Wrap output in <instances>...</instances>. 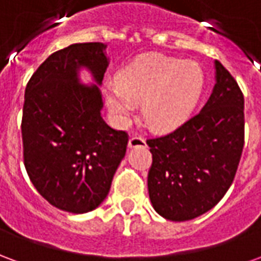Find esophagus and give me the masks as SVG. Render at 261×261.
I'll return each mask as SVG.
<instances>
[{"mask_svg": "<svg viewBox=\"0 0 261 261\" xmlns=\"http://www.w3.org/2000/svg\"><path fill=\"white\" fill-rule=\"evenodd\" d=\"M128 147L137 148V147H147V141L140 136H133L128 140Z\"/></svg>", "mask_w": 261, "mask_h": 261, "instance_id": "obj_1", "label": "esophagus"}]
</instances>
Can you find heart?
Masks as SVG:
<instances>
[{
  "instance_id": "1",
  "label": "heart",
  "mask_w": 261,
  "mask_h": 261,
  "mask_svg": "<svg viewBox=\"0 0 261 261\" xmlns=\"http://www.w3.org/2000/svg\"><path fill=\"white\" fill-rule=\"evenodd\" d=\"M204 75L192 61L151 54L136 60L106 84V102L124 123L144 100L142 113L156 130H172L185 123L201 96Z\"/></svg>"
}]
</instances>
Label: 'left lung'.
<instances>
[{"instance_id": "left-lung-1", "label": "left lung", "mask_w": 261, "mask_h": 261, "mask_svg": "<svg viewBox=\"0 0 261 261\" xmlns=\"http://www.w3.org/2000/svg\"><path fill=\"white\" fill-rule=\"evenodd\" d=\"M217 84L202 109L176 130L148 138L152 165L148 193L170 221L207 213L235 179L245 144V99L228 69L215 61Z\"/></svg>"}]
</instances>
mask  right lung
Listing matches in <instances>:
<instances>
[{
    "label": "right lung",
    "mask_w": 261,
    "mask_h": 261,
    "mask_svg": "<svg viewBox=\"0 0 261 261\" xmlns=\"http://www.w3.org/2000/svg\"><path fill=\"white\" fill-rule=\"evenodd\" d=\"M103 50L97 42L61 48L39 65L25 89L26 172L44 200L68 213L92 211L106 198L128 142L125 131L103 121L100 89L76 78L84 65L102 84L108 68Z\"/></svg>",
    "instance_id": "1"
}]
</instances>
